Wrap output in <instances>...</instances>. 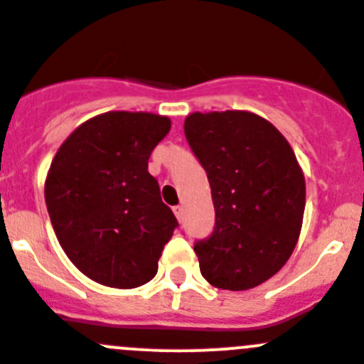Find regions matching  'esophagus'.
Here are the masks:
<instances>
[{
  "label": "esophagus",
  "mask_w": 364,
  "mask_h": 364,
  "mask_svg": "<svg viewBox=\"0 0 364 364\" xmlns=\"http://www.w3.org/2000/svg\"><path fill=\"white\" fill-rule=\"evenodd\" d=\"M172 211H174L176 218H178L179 222H181V218H183V205H174V208H172Z\"/></svg>",
  "instance_id": "1"
}]
</instances>
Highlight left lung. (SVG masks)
Segmentation results:
<instances>
[{"label": "left lung", "mask_w": 364, "mask_h": 364, "mask_svg": "<svg viewBox=\"0 0 364 364\" xmlns=\"http://www.w3.org/2000/svg\"><path fill=\"white\" fill-rule=\"evenodd\" d=\"M185 135L211 186L215 229L197 241L205 280L248 291L269 280L294 252L306 186L287 139L247 111L193 112Z\"/></svg>", "instance_id": "8db88e82"}]
</instances>
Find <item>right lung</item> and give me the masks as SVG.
<instances>
[{"mask_svg":"<svg viewBox=\"0 0 364 364\" xmlns=\"http://www.w3.org/2000/svg\"><path fill=\"white\" fill-rule=\"evenodd\" d=\"M171 119L114 111L77 127L61 144L46 179L54 232L73 266L116 289L148 284L178 227L148 172L151 151Z\"/></svg>","mask_w":364,"mask_h":364,"instance_id":"1","label":"right lung"}]
</instances>
